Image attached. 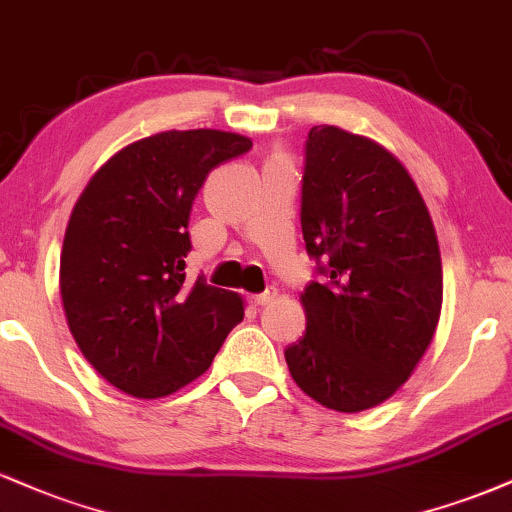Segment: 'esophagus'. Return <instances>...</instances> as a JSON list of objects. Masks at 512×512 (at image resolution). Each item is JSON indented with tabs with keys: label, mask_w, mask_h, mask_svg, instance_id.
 Returning a JSON list of instances; mask_svg holds the SVG:
<instances>
[{
	"label": "esophagus",
	"mask_w": 512,
	"mask_h": 512,
	"mask_svg": "<svg viewBox=\"0 0 512 512\" xmlns=\"http://www.w3.org/2000/svg\"><path fill=\"white\" fill-rule=\"evenodd\" d=\"M275 297H278V290H273V287H270V290H266V292L254 294V297H251V304H254V306H266V304L273 302Z\"/></svg>",
	"instance_id": "34e87169"
}]
</instances>
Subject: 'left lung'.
Segmentation results:
<instances>
[{"instance_id": "8db88e82", "label": "left lung", "mask_w": 512, "mask_h": 512, "mask_svg": "<svg viewBox=\"0 0 512 512\" xmlns=\"http://www.w3.org/2000/svg\"><path fill=\"white\" fill-rule=\"evenodd\" d=\"M306 251L328 263L299 302L306 333L285 350L299 388L335 412L398 390L434 340L443 266L434 220L407 167L371 138L314 126L302 189Z\"/></svg>"}]
</instances>
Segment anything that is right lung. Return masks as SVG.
<instances>
[{"label": "right lung", "mask_w": 512, "mask_h": 512, "mask_svg": "<svg viewBox=\"0 0 512 512\" xmlns=\"http://www.w3.org/2000/svg\"><path fill=\"white\" fill-rule=\"evenodd\" d=\"M251 138L220 129L160 131L90 177L64 232L59 294L78 350L131 398L177 393L206 374L244 299L186 282L191 203Z\"/></svg>", "instance_id": "right-lung-1"}]
</instances>
